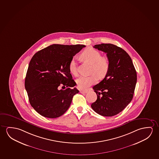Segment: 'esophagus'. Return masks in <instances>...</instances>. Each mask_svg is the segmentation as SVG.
Masks as SVG:
<instances>
[{
  "label": "esophagus",
  "instance_id": "1",
  "mask_svg": "<svg viewBox=\"0 0 159 159\" xmlns=\"http://www.w3.org/2000/svg\"><path fill=\"white\" fill-rule=\"evenodd\" d=\"M88 92V90H80V93H86Z\"/></svg>",
  "mask_w": 159,
  "mask_h": 159
}]
</instances>
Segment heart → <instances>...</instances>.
Returning a JSON list of instances; mask_svg holds the SVG:
<instances>
[{"mask_svg":"<svg viewBox=\"0 0 159 159\" xmlns=\"http://www.w3.org/2000/svg\"><path fill=\"white\" fill-rule=\"evenodd\" d=\"M80 57L84 61L91 64V74L90 76H81L76 83L79 88L85 89L98 82V77L103 78L110 70V62L105 57H101L99 51L92 48H88L81 53ZM69 68L71 73L74 75H78L75 59L73 58L69 63Z\"/></svg>","mask_w":159,"mask_h":159,"instance_id":"b5f03b06","label":"heart"}]
</instances>
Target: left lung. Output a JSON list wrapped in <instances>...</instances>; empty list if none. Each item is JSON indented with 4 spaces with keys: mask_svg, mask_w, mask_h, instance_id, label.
<instances>
[{
    "mask_svg": "<svg viewBox=\"0 0 159 159\" xmlns=\"http://www.w3.org/2000/svg\"><path fill=\"white\" fill-rule=\"evenodd\" d=\"M93 47L105 52L110 62L105 78L93 87L97 100L91 104L96 112L111 117L122 112L133 98L137 83V72L129 54L120 47L110 43Z\"/></svg>",
    "mask_w": 159,
    "mask_h": 159,
    "instance_id": "obj_1",
    "label": "left lung"
}]
</instances>
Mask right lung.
Returning <instances> with one entry per match:
<instances>
[{
    "label": "right lung",
    "mask_w": 159,
    "mask_h": 159,
    "mask_svg": "<svg viewBox=\"0 0 159 159\" xmlns=\"http://www.w3.org/2000/svg\"><path fill=\"white\" fill-rule=\"evenodd\" d=\"M85 45L54 44L34 54L30 61L25 81L30 105L45 117L63 115L70 105L75 88L69 66ZM64 87L60 89V86Z\"/></svg>",
    "instance_id": "obj_1"
}]
</instances>
